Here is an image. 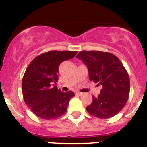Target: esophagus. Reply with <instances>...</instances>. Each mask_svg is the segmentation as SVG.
Listing matches in <instances>:
<instances>
[{
	"label": "esophagus",
	"instance_id": "1",
	"mask_svg": "<svg viewBox=\"0 0 147 147\" xmlns=\"http://www.w3.org/2000/svg\"><path fill=\"white\" fill-rule=\"evenodd\" d=\"M76 95H79V96H82V95H83V93H82V92H76Z\"/></svg>",
	"mask_w": 147,
	"mask_h": 147
}]
</instances>
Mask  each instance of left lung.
I'll list each match as a JSON object with an SVG mask.
<instances>
[{
    "label": "left lung",
    "instance_id": "1",
    "mask_svg": "<svg viewBox=\"0 0 147 147\" xmlns=\"http://www.w3.org/2000/svg\"><path fill=\"white\" fill-rule=\"evenodd\" d=\"M77 58L88 70L89 79L102 85L100 94L86 107L92 115L107 119L117 115L126 105L130 92V79L122 62L115 55L101 51H82Z\"/></svg>",
    "mask_w": 147,
    "mask_h": 147
}]
</instances>
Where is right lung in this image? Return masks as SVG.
Instances as JSON below:
<instances>
[{
    "mask_svg": "<svg viewBox=\"0 0 147 147\" xmlns=\"http://www.w3.org/2000/svg\"><path fill=\"white\" fill-rule=\"evenodd\" d=\"M77 53L52 50L38 55L29 64L22 80V92L25 104L37 117L56 119L66 112L75 93L61 92L55 84L60 64L72 59Z\"/></svg>",
    "mask_w": 147,
    "mask_h": 147,
    "instance_id": "1",
    "label": "right lung"
}]
</instances>
